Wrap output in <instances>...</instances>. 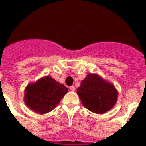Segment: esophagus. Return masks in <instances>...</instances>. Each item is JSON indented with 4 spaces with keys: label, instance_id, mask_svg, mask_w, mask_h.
<instances>
[{
    "label": "esophagus",
    "instance_id": "1",
    "mask_svg": "<svg viewBox=\"0 0 146 146\" xmlns=\"http://www.w3.org/2000/svg\"><path fill=\"white\" fill-rule=\"evenodd\" d=\"M69 89H70L71 91H75V87H74V86H70Z\"/></svg>",
    "mask_w": 146,
    "mask_h": 146
}]
</instances>
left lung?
<instances>
[{
	"mask_svg": "<svg viewBox=\"0 0 146 146\" xmlns=\"http://www.w3.org/2000/svg\"><path fill=\"white\" fill-rule=\"evenodd\" d=\"M77 93L83 106L93 113L102 114L110 110L117 101L118 92L113 85L97 74H89L81 82Z\"/></svg>",
	"mask_w": 146,
	"mask_h": 146,
	"instance_id": "8db88e82",
	"label": "left lung"
}]
</instances>
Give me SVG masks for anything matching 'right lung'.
<instances>
[{"label": "right lung", "mask_w": 146, "mask_h": 146, "mask_svg": "<svg viewBox=\"0 0 146 146\" xmlns=\"http://www.w3.org/2000/svg\"><path fill=\"white\" fill-rule=\"evenodd\" d=\"M68 92V88L50 77H45L34 84L28 85L25 91V102L39 114L50 112Z\"/></svg>", "instance_id": "obj_1"}]
</instances>
